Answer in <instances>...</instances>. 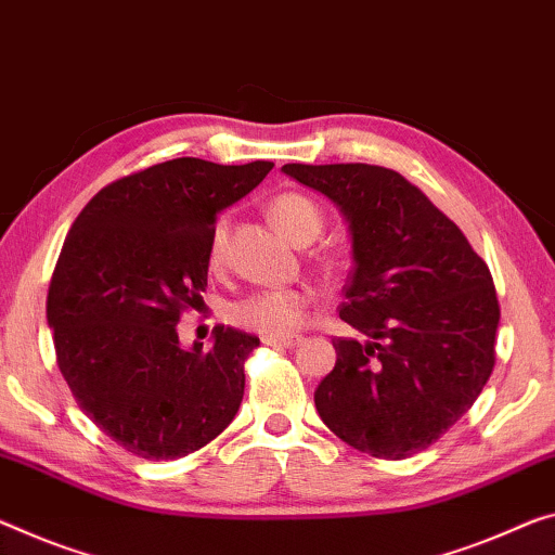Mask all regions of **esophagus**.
Segmentation results:
<instances>
[{"label":"esophagus","instance_id":"1","mask_svg":"<svg viewBox=\"0 0 555 555\" xmlns=\"http://www.w3.org/2000/svg\"><path fill=\"white\" fill-rule=\"evenodd\" d=\"M262 343H266L268 347H295V345L302 343V337L300 335H295V337H262Z\"/></svg>","mask_w":555,"mask_h":555}]
</instances>
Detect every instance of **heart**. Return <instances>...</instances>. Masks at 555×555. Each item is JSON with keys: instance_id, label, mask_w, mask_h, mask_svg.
<instances>
[{"instance_id": "heart-1", "label": "heart", "mask_w": 555, "mask_h": 555, "mask_svg": "<svg viewBox=\"0 0 555 555\" xmlns=\"http://www.w3.org/2000/svg\"><path fill=\"white\" fill-rule=\"evenodd\" d=\"M270 220L295 243H310L322 230V212L302 193H280L268 206ZM225 260V220H218L210 233L208 266L218 270ZM312 295L305 287L258 289L230 305V320L266 337H289L305 322Z\"/></svg>"}]
</instances>
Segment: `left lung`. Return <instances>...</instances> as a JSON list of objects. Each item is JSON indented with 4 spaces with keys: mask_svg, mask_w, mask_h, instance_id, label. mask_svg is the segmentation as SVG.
<instances>
[{
    "mask_svg": "<svg viewBox=\"0 0 555 555\" xmlns=\"http://www.w3.org/2000/svg\"><path fill=\"white\" fill-rule=\"evenodd\" d=\"M335 203L352 243L332 339L337 362L314 391L322 422L349 447L406 459L472 409L491 377L499 300L491 272L451 220L397 170L285 164Z\"/></svg>",
    "mask_w": 555,
    "mask_h": 555,
    "instance_id": "left-lung-1",
    "label": "left lung"
}]
</instances>
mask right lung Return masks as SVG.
<instances>
[{
  "label": "right lung",
  "mask_w": 555,
  "mask_h": 555,
  "mask_svg": "<svg viewBox=\"0 0 555 555\" xmlns=\"http://www.w3.org/2000/svg\"><path fill=\"white\" fill-rule=\"evenodd\" d=\"M272 166L173 158L101 189L79 212L47 297L56 362L81 412L149 462L206 447L235 420L260 339L212 330L181 347L176 325L208 285L216 218Z\"/></svg>",
  "instance_id": "1"
}]
</instances>
